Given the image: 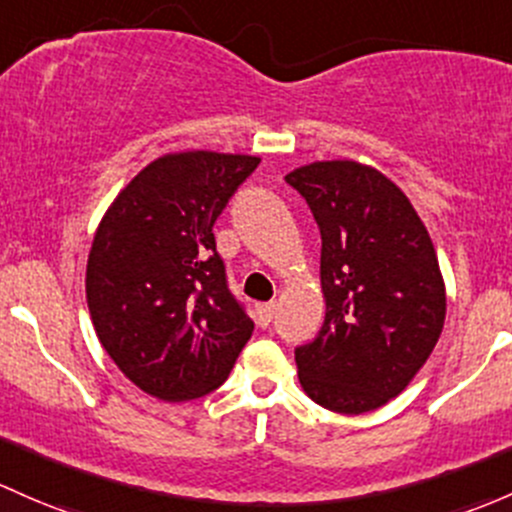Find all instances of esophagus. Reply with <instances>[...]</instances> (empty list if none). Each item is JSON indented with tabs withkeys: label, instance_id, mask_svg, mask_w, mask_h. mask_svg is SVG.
<instances>
[{
	"label": "esophagus",
	"instance_id": "1",
	"mask_svg": "<svg viewBox=\"0 0 512 512\" xmlns=\"http://www.w3.org/2000/svg\"><path fill=\"white\" fill-rule=\"evenodd\" d=\"M274 314H277V304H274V301H270V304H260L257 306V324L270 326Z\"/></svg>",
	"mask_w": 512,
	"mask_h": 512
}]
</instances>
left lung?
Returning a JSON list of instances; mask_svg holds the SVG:
<instances>
[{
    "label": "left lung",
    "mask_w": 512,
    "mask_h": 512,
    "mask_svg": "<svg viewBox=\"0 0 512 512\" xmlns=\"http://www.w3.org/2000/svg\"><path fill=\"white\" fill-rule=\"evenodd\" d=\"M284 179L321 230L326 319L294 351L299 383L326 410H378L410 385L444 328L437 250L410 198L373 166L314 161Z\"/></svg>",
    "instance_id": "left-lung-1"
}]
</instances>
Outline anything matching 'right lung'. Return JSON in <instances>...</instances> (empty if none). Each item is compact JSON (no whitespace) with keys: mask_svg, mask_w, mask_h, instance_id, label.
Wrapping results in <instances>:
<instances>
[{"mask_svg":"<svg viewBox=\"0 0 512 512\" xmlns=\"http://www.w3.org/2000/svg\"><path fill=\"white\" fill-rule=\"evenodd\" d=\"M260 159L176 152L144 166L102 215L85 294L102 348L139 390L196 400L225 383L252 336L213 225Z\"/></svg>","mask_w":512,"mask_h":512,"instance_id":"obj_1","label":"right lung"}]
</instances>
